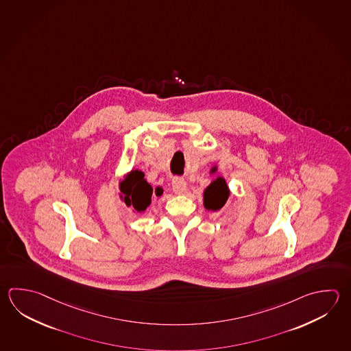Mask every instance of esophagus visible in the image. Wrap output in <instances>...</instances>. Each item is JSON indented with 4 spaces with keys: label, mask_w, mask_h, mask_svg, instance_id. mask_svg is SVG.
I'll return each instance as SVG.
<instances>
[{
    "label": "esophagus",
    "mask_w": 351,
    "mask_h": 351,
    "mask_svg": "<svg viewBox=\"0 0 351 351\" xmlns=\"http://www.w3.org/2000/svg\"><path fill=\"white\" fill-rule=\"evenodd\" d=\"M172 190L176 195H184L187 190L185 180L180 179V178H175L172 180Z\"/></svg>",
    "instance_id": "esophagus-1"
}]
</instances>
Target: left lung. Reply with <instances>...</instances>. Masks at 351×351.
I'll use <instances>...</instances> for the list:
<instances>
[{
    "label": "left lung",
    "instance_id": "obj_1",
    "mask_svg": "<svg viewBox=\"0 0 351 351\" xmlns=\"http://www.w3.org/2000/svg\"><path fill=\"white\" fill-rule=\"evenodd\" d=\"M228 196L230 189L226 184V180L223 178H217L206 187L204 192V206L208 211H219L225 206Z\"/></svg>",
    "mask_w": 351,
    "mask_h": 351
}]
</instances>
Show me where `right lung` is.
<instances>
[{
  "mask_svg": "<svg viewBox=\"0 0 351 351\" xmlns=\"http://www.w3.org/2000/svg\"><path fill=\"white\" fill-rule=\"evenodd\" d=\"M120 199L128 207L135 211H145L152 204V187L144 179V172L132 170L126 175L125 179L119 184ZM155 195L159 197L162 195V189L156 187Z\"/></svg>",
  "mask_w": 351,
  "mask_h": 351,
  "instance_id": "obj_1",
  "label": "right lung"
}]
</instances>
